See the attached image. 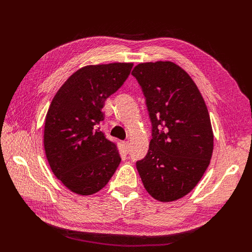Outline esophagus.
<instances>
[{
	"label": "esophagus",
	"instance_id": "34e87169",
	"mask_svg": "<svg viewBox=\"0 0 252 252\" xmlns=\"http://www.w3.org/2000/svg\"><path fill=\"white\" fill-rule=\"evenodd\" d=\"M123 146H125L126 151H129V147H130V143L129 142H123Z\"/></svg>",
	"mask_w": 252,
	"mask_h": 252
}]
</instances>
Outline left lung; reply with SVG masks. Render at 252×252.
<instances>
[{"mask_svg":"<svg viewBox=\"0 0 252 252\" xmlns=\"http://www.w3.org/2000/svg\"><path fill=\"white\" fill-rule=\"evenodd\" d=\"M132 74L141 85L152 122L148 153L136 168L149 195L174 201L194 189L210 163V116L197 85L176 63H142Z\"/></svg>","mask_w":252,"mask_h":252,"instance_id":"left-lung-1","label":"left lung"}]
</instances>
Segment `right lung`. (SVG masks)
<instances>
[{
	"instance_id": "right-lung-1",
	"label": "right lung",
	"mask_w": 252,
	"mask_h": 252,
	"mask_svg": "<svg viewBox=\"0 0 252 252\" xmlns=\"http://www.w3.org/2000/svg\"><path fill=\"white\" fill-rule=\"evenodd\" d=\"M132 63L79 69L57 91L45 117L44 149L56 178L78 195H92L108 183L121 158L97 126L105 100L129 77Z\"/></svg>"
}]
</instances>
